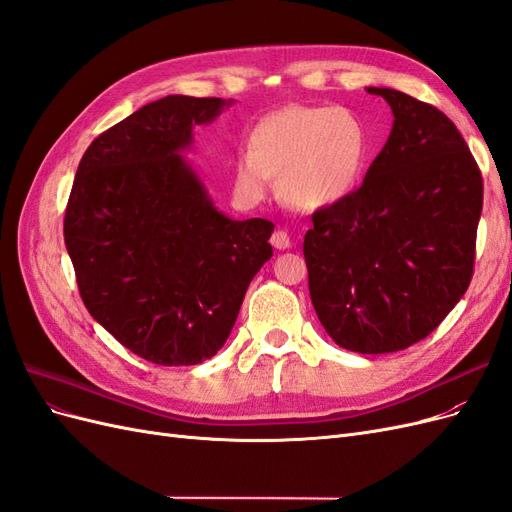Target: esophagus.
<instances>
[{"instance_id": "34e87169", "label": "esophagus", "mask_w": 512, "mask_h": 512, "mask_svg": "<svg viewBox=\"0 0 512 512\" xmlns=\"http://www.w3.org/2000/svg\"><path fill=\"white\" fill-rule=\"evenodd\" d=\"M271 245L275 247V250H288V247H290V237H288V232H284V230H275V232H273V237H271Z\"/></svg>"}]
</instances>
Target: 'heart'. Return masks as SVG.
<instances>
[{"label":"heart","mask_w":512,"mask_h":512,"mask_svg":"<svg viewBox=\"0 0 512 512\" xmlns=\"http://www.w3.org/2000/svg\"><path fill=\"white\" fill-rule=\"evenodd\" d=\"M371 153L365 123L342 106L290 104L262 117L232 160V194L243 207L265 200L277 177L299 211L335 207L359 188Z\"/></svg>","instance_id":"obj_1"}]
</instances>
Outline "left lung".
I'll return each instance as SVG.
<instances>
[{
	"label": "left lung",
	"instance_id": "obj_1",
	"mask_svg": "<svg viewBox=\"0 0 512 512\" xmlns=\"http://www.w3.org/2000/svg\"><path fill=\"white\" fill-rule=\"evenodd\" d=\"M367 91L391 106L389 141L359 190L312 215L303 254L324 331L346 350L384 354L421 342L466 294L483 179L436 106Z\"/></svg>",
	"mask_w": 512,
	"mask_h": 512
}]
</instances>
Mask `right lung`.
<instances>
[{"label":"right lung","mask_w":512,"mask_h":512,"mask_svg":"<svg viewBox=\"0 0 512 512\" xmlns=\"http://www.w3.org/2000/svg\"><path fill=\"white\" fill-rule=\"evenodd\" d=\"M230 104L149 102L102 132L74 177L64 239L83 303L121 346L156 365L211 359L273 256V224L228 218L185 158L194 128Z\"/></svg>","instance_id":"right-lung-1"}]
</instances>
